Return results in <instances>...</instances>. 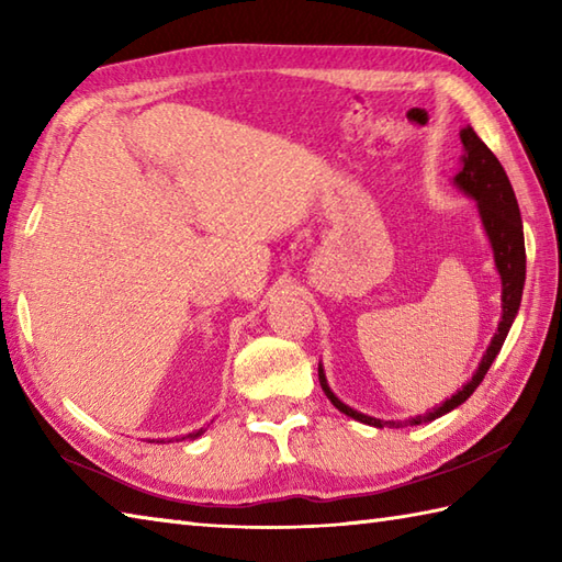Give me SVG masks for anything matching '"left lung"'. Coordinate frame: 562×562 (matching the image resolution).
Segmentation results:
<instances>
[{"instance_id":"obj_1","label":"left lung","mask_w":562,"mask_h":562,"mask_svg":"<svg viewBox=\"0 0 562 562\" xmlns=\"http://www.w3.org/2000/svg\"><path fill=\"white\" fill-rule=\"evenodd\" d=\"M459 137L463 145V154H461V169L457 176H453V186H457L463 195L475 200V207H479L483 232L493 248L495 270L499 274V282H503V316H499L495 336L491 345H487L483 360L479 369L473 372V376L465 381V384L453 393L451 398L435 405V408L427 411L425 415L408 417V420H381V417H372L350 408L348 403H342L336 393H333V389L328 386L324 364L318 362L321 389H324L328 401L336 405L340 413L352 417L357 423H364L372 427L423 425V423L437 420V417L451 413L453 408H459L463 401L471 398V393L479 389V384L485 379L487 369H491L495 357L499 355V350H503L507 333L517 318L524 280H527V250H524V224H521L515 190H512V183L503 169V164H499L495 154L487 149L485 142L475 135V130L471 125H465L459 133Z\"/></svg>"}]
</instances>
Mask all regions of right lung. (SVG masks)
<instances>
[{
    "label": "right lung",
    "instance_id": "1",
    "mask_svg": "<svg viewBox=\"0 0 562 562\" xmlns=\"http://www.w3.org/2000/svg\"><path fill=\"white\" fill-rule=\"evenodd\" d=\"M202 432H205V429H198V432H190V435H186V437H181V439H198ZM151 441H154V439H151ZM161 441H164V439H161ZM169 441H171V439H169ZM176 441H178V439H176Z\"/></svg>",
    "mask_w": 562,
    "mask_h": 562
}]
</instances>
